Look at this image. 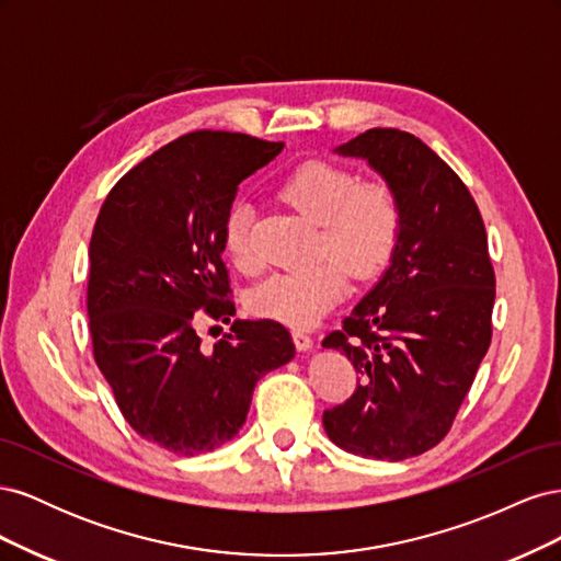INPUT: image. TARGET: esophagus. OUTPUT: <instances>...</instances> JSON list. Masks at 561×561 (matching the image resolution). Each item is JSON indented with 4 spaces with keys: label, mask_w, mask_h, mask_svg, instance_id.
I'll return each instance as SVG.
<instances>
[{
    "label": "esophagus",
    "mask_w": 561,
    "mask_h": 561,
    "mask_svg": "<svg viewBox=\"0 0 561 561\" xmlns=\"http://www.w3.org/2000/svg\"><path fill=\"white\" fill-rule=\"evenodd\" d=\"M293 339H295V346H297V351H301V353H307V351H311V348H313V339H311L307 332L295 330V332H293Z\"/></svg>",
    "instance_id": "obj_1"
}]
</instances>
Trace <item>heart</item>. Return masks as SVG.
<instances>
[{"label": "heart", "mask_w": 561, "mask_h": 561, "mask_svg": "<svg viewBox=\"0 0 561 561\" xmlns=\"http://www.w3.org/2000/svg\"><path fill=\"white\" fill-rule=\"evenodd\" d=\"M280 198L320 227L316 264L280 271L250 293V311L293 328L318 322L348 287V271L358 278L379 274L393 254L400 231V206L383 182H360L332 161L311 159L280 182ZM252 208L233 201L225 215L222 241L241 268L254 264L250 248Z\"/></svg>", "instance_id": "1"}]
</instances>
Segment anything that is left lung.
I'll return each mask as SVG.
<instances>
[{"label": "left lung", "mask_w": 561, "mask_h": 561, "mask_svg": "<svg viewBox=\"0 0 561 561\" xmlns=\"http://www.w3.org/2000/svg\"><path fill=\"white\" fill-rule=\"evenodd\" d=\"M334 154L381 175L398 198L400 231L377 285L322 342L360 375L322 426L355 456L402 461L449 433L491 344L486 231L461 178L412 133L369 128Z\"/></svg>", "instance_id": "left-lung-1"}]
</instances>
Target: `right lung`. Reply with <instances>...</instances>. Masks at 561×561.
I'll return each mask as SVG.
<instances>
[{
	"label": "right lung",
	"instance_id": "1",
	"mask_svg": "<svg viewBox=\"0 0 561 561\" xmlns=\"http://www.w3.org/2000/svg\"><path fill=\"white\" fill-rule=\"evenodd\" d=\"M283 142L196 130L114 184L95 219L89 318L95 363L130 428L168 451H213L245 423L252 390L295 358L276 320H233L201 348L196 311L229 320L225 215Z\"/></svg>",
	"mask_w": 561,
	"mask_h": 561
}]
</instances>
